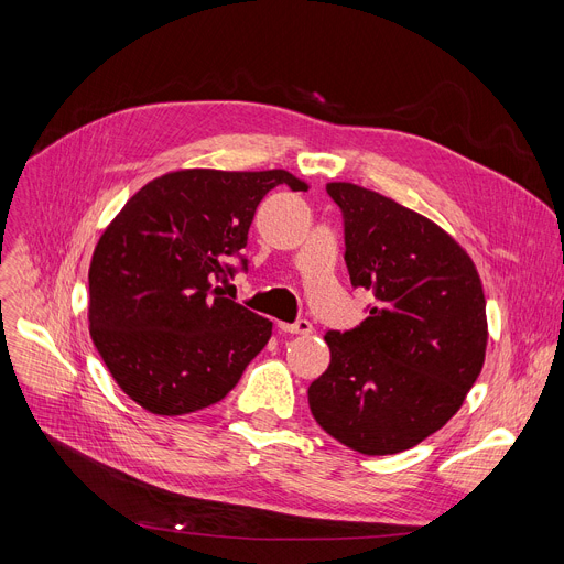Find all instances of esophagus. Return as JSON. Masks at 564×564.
<instances>
[{"mask_svg":"<svg viewBox=\"0 0 564 564\" xmlns=\"http://www.w3.org/2000/svg\"><path fill=\"white\" fill-rule=\"evenodd\" d=\"M280 330L289 333V335H310L312 324L307 318H301V321H296V324H280Z\"/></svg>","mask_w":564,"mask_h":564,"instance_id":"1","label":"esophagus"}]
</instances>
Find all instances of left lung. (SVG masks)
<instances>
[{
    "mask_svg": "<svg viewBox=\"0 0 564 564\" xmlns=\"http://www.w3.org/2000/svg\"><path fill=\"white\" fill-rule=\"evenodd\" d=\"M344 216L346 268L373 305L354 330L324 339L330 365L310 411L369 457L404 452L457 413L487 354L485 289L468 252L436 223L362 185H326Z\"/></svg>",
    "mask_w": 564,
    "mask_h": 564,
    "instance_id": "8db88e82",
    "label": "left lung"
}]
</instances>
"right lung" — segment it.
<instances>
[{
	"mask_svg": "<svg viewBox=\"0 0 564 564\" xmlns=\"http://www.w3.org/2000/svg\"><path fill=\"white\" fill-rule=\"evenodd\" d=\"M286 170H176L149 181L100 234L89 265V333L117 386L153 415L202 411L238 383L273 321L223 296L227 257L243 250ZM246 265V259H243Z\"/></svg>",
	"mask_w": 564,
	"mask_h": 564,
	"instance_id": "add662e5",
	"label": "right lung"
}]
</instances>
